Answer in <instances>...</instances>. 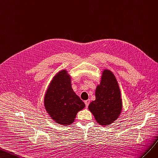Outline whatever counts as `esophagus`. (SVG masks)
Instances as JSON below:
<instances>
[{
  "mask_svg": "<svg viewBox=\"0 0 158 158\" xmlns=\"http://www.w3.org/2000/svg\"><path fill=\"white\" fill-rule=\"evenodd\" d=\"M89 103H90V100H89H89L85 101V105H86V107H87V108L88 107V106H89Z\"/></svg>",
  "mask_w": 158,
  "mask_h": 158,
  "instance_id": "esophagus-1",
  "label": "esophagus"
}]
</instances>
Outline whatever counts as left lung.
I'll list each match as a JSON object with an SVG mask.
<instances>
[{
  "label": "left lung",
  "instance_id": "left-lung-1",
  "mask_svg": "<svg viewBox=\"0 0 158 158\" xmlns=\"http://www.w3.org/2000/svg\"><path fill=\"white\" fill-rule=\"evenodd\" d=\"M95 97L88 108L98 124L106 127L113 123L123 110V101L118 83L111 71H102L100 84L96 87Z\"/></svg>",
  "mask_w": 158,
  "mask_h": 158
}]
</instances>
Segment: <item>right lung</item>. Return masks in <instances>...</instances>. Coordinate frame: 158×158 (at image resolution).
<instances>
[{"mask_svg": "<svg viewBox=\"0 0 158 158\" xmlns=\"http://www.w3.org/2000/svg\"><path fill=\"white\" fill-rule=\"evenodd\" d=\"M45 109L56 123L67 126L75 121L77 112L85 105L71 87V78L66 69L53 77L44 96Z\"/></svg>", "mask_w": 158, "mask_h": 158, "instance_id": "right-lung-1", "label": "right lung"}]
</instances>
